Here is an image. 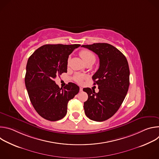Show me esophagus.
<instances>
[{
    "instance_id": "34e87169",
    "label": "esophagus",
    "mask_w": 159,
    "mask_h": 159,
    "mask_svg": "<svg viewBox=\"0 0 159 159\" xmlns=\"http://www.w3.org/2000/svg\"><path fill=\"white\" fill-rule=\"evenodd\" d=\"M79 90H80V92H82V90H83V88H82V87H80V89H79Z\"/></svg>"
}]
</instances>
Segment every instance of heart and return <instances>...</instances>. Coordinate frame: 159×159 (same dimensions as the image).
Returning <instances> with one entry per match:
<instances>
[{
  "label": "heart",
  "instance_id": "b5f03b06",
  "mask_svg": "<svg viewBox=\"0 0 159 159\" xmlns=\"http://www.w3.org/2000/svg\"><path fill=\"white\" fill-rule=\"evenodd\" d=\"M79 55L85 63L90 61H95L96 60L95 55L91 52H90L89 50H83L79 53ZM69 60H70V58H69ZM85 78H86V75L81 74H77L74 77V80L78 83H82L83 80Z\"/></svg>",
  "mask_w": 159,
  "mask_h": 159
}]
</instances>
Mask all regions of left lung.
Segmentation results:
<instances>
[{"mask_svg": "<svg viewBox=\"0 0 159 159\" xmlns=\"http://www.w3.org/2000/svg\"><path fill=\"white\" fill-rule=\"evenodd\" d=\"M82 47L93 51L99 58V68L93 76L99 92L83 89L88 94L84 103L85 115L91 120L103 121L115 114L126 97L129 85L128 63L125 56L110 44L99 43Z\"/></svg>", "mask_w": 159, "mask_h": 159, "instance_id": "left-lung-1", "label": "left lung"}]
</instances>
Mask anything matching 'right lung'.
Instances as JSON below:
<instances>
[{
    "instance_id": "right-lung-1",
    "label": "right lung",
    "mask_w": 159,
    "mask_h": 159,
    "mask_svg": "<svg viewBox=\"0 0 159 159\" xmlns=\"http://www.w3.org/2000/svg\"><path fill=\"white\" fill-rule=\"evenodd\" d=\"M80 44H45L29 58L25 85L34 109L42 118L60 120L67 112L69 101L79 92V87L70 82L60 88L55 79L67 72L68 58Z\"/></svg>"
}]
</instances>
